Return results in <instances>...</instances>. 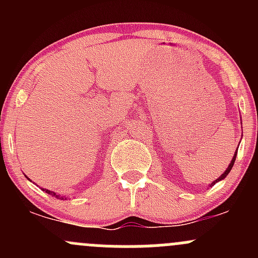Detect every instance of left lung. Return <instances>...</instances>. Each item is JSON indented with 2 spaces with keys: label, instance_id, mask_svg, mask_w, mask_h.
Masks as SVG:
<instances>
[{
  "label": "left lung",
  "instance_id": "obj_1",
  "mask_svg": "<svg viewBox=\"0 0 258 258\" xmlns=\"http://www.w3.org/2000/svg\"><path fill=\"white\" fill-rule=\"evenodd\" d=\"M236 155H237V150H236V152H235V156H233L232 161H231V163H230V165H228V167L226 168V171H225V172H223L222 175H221L220 177H218L217 179H216V181H213V182H212V184H210V186H213V184H215L216 182H218V181H221V179H223V178L226 177V176L228 175V173H230V171L232 170V166H233V163H235V161H236Z\"/></svg>",
  "mask_w": 258,
  "mask_h": 258
}]
</instances>
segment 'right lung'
<instances>
[{
  "label": "right lung",
  "mask_w": 258,
  "mask_h": 258,
  "mask_svg": "<svg viewBox=\"0 0 258 258\" xmlns=\"http://www.w3.org/2000/svg\"><path fill=\"white\" fill-rule=\"evenodd\" d=\"M43 191H46V194L51 195V196H54V197H56V199H59V200H66V197H64V196H59V195H56V194H54V192L49 191V189L43 188Z\"/></svg>",
  "instance_id": "right-lung-1"
}]
</instances>
